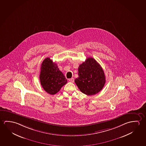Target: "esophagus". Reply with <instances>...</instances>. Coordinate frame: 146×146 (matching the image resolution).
I'll return each instance as SVG.
<instances>
[{"label":"esophagus","mask_w":146,"mask_h":146,"mask_svg":"<svg viewBox=\"0 0 146 146\" xmlns=\"http://www.w3.org/2000/svg\"><path fill=\"white\" fill-rule=\"evenodd\" d=\"M69 81L70 82H74V79L73 78H70V79H69Z\"/></svg>","instance_id":"esophagus-1"}]
</instances>
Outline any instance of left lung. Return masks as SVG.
I'll return each instance as SVG.
<instances>
[{
	"label": "left lung",
	"instance_id": "left-lung-1",
	"mask_svg": "<svg viewBox=\"0 0 146 146\" xmlns=\"http://www.w3.org/2000/svg\"><path fill=\"white\" fill-rule=\"evenodd\" d=\"M78 77L75 82L82 93L94 95L103 88L105 76L103 69L93 58H88L78 67Z\"/></svg>",
	"mask_w": 146,
	"mask_h": 146
}]
</instances>
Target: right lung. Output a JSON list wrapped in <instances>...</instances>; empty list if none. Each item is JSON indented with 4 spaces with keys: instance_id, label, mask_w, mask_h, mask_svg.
I'll return each mask as SVG.
<instances>
[{
    "instance_id": "1",
    "label": "right lung",
    "mask_w": 146,
    "mask_h": 146,
    "mask_svg": "<svg viewBox=\"0 0 146 146\" xmlns=\"http://www.w3.org/2000/svg\"><path fill=\"white\" fill-rule=\"evenodd\" d=\"M40 80L44 90L50 95L57 93L67 83V79L57 64L49 58H45L42 63Z\"/></svg>"
}]
</instances>
